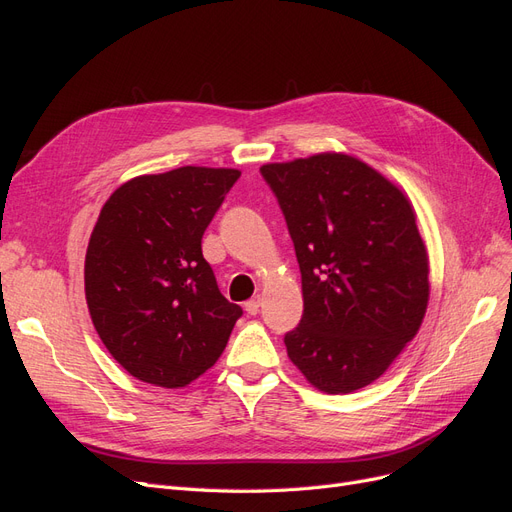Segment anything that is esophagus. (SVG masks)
I'll use <instances>...</instances> for the list:
<instances>
[{
  "mask_svg": "<svg viewBox=\"0 0 512 512\" xmlns=\"http://www.w3.org/2000/svg\"><path fill=\"white\" fill-rule=\"evenodd\" d=\"M260 305H262L260 297H254V299H250V301L245 303V312L250 314V316H256L260 312Z\"/></svg>",
  "mask_w": 512,
  "mask_h": 512,
  "instance_id": "obj_1",
  "label": "esophagus"
}]
</instances>
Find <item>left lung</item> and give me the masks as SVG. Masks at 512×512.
<instances>
[{"instance_id": "8db88e82", "label": "left lung", "mask_w": 512, "mask_h": 512, "mask_svg": "<svg viewBox=\"0 0 512 512\" xmlns=\"http://www.w3.org/2000/svg\"><path fill=\"white\" fill-rule=\"evenodd\" d=\"M294 243L303 284L290 361L324 393L378 380L421 327L429 260L399 188L344 153L260 168Z\"/></svg>"}]
</instances>
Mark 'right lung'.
I'll use <instances>...</instances> for the list:
<instances>
[{"instance_id": "add662e5", "label": "right lung", "mask_w": 512, "mask_h": 512, "mask_svg": "<svg viewBox=\"0 0 512 512\" xmlns=\"http://www.w3.org/2000/svg\"><path fill=\"white\" fill-rule=\"evenodd\" d=\"M241 177L181 166L117 188L85 256L91 320L134 378L179 389L220 359L243 309L226 301L203 258V235Z\"/></svg>"}]
</instances>
